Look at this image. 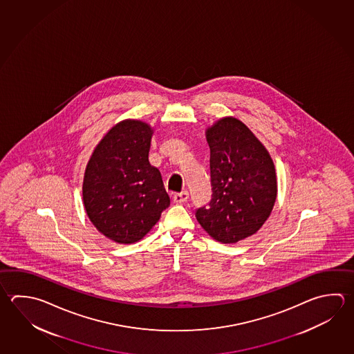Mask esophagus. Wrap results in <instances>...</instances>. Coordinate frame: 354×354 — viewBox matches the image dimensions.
Wrapping results in <instances>:
<instances>
[{"mask_svg": "<svg viewBox=\"0 0 354 354\" xmlns=\"http://www.w3.org/2000/svg\"><path fill=\"white\" fill-rule=\"evenodd\" d=\"M187 198H189V193H187V190H184L181 193L174 194L173 195L174 203H176V204H181V203L187 201Z\"/></svg>", "mask_w": 354, "mask_h": 354, "instance_id": "1", "label": "esophagus"}]
</instances>
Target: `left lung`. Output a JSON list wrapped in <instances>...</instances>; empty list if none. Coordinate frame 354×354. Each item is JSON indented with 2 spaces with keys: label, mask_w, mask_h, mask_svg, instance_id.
<instances>
[{
  "label": "left lung",
  "mask_w": 354,
  "mask_h": 354,
  "mask_svg": "<svg viewBox=\"0 0 354 354\" xmlns=\"http://www.w3.org/2000/svg\"><path fill=\"white\" fill-rule=\"evenodd\" d=\"M205 138L213 195L195 215L213 239L233 244L257 233L273 210L278 192L273 159L252 130L233 116L215 121Z\"/></svg>",
  "instance_id": "8db88e82"
}]
</instances>
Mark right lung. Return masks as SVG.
I'll return each instance as SVG.
<instances>
[{"label": "right lung", "instance_id": "obj_1", "mask_svg": "<svg viewBox=\"0 0 354 354\" xmlns=\"http://www.w3.org/2000/svg\"><path fill=\"white\" fill-rule=\"evenodd\" d=\"M153 127L127 120L111 127L87 162L82 201L102 235L119 244L142 239L170 205L160 171L149 162Z\"/></svg>", "mask_w": 354, "mask_h": 354}]
</instances>
